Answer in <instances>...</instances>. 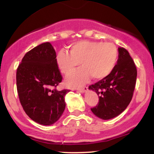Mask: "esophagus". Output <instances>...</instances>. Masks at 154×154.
Listing matches in <instances>:
<instances>
[{
	"label": "esophagus",
	"mask_w": 154,
	"mask_h": 154,
	"mask_svg": "<svg viewBox=\"0 0 154 154\" xmlns=\"http://www.w3.org/2000/svg\"><path fill=\"white\" fill-rule=\"evenodd\" d=\"M77 91L79 92H80V93H84L85 91H86L88 90V87H86V86H85V87H82V88H77Z\"/></svg>",
	"instance_id": "obj_1"
}]
</instances>
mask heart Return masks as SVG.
<instances>
[{
    "label": "heart",
    "mask_w": 154,
    "mask_h": 154,
    "mask_svg": "<svg viewBox=\"0 0 154 154\" xmlns=\"http://www.w3.org/2000/svg\"><path fill=\"white\" fill-rule=\"evenodd\" d=\"M117 59L118 51L114 43L82 40L70 45L69 54L60 51L56 63L66 75L73 72L81 63L82 68L66 80L67 85L76 88L88 82L91 76L95 80L106 78L113 71Z\"/></svg>",
    "instance_id": "obj_1"
}]
</instances>
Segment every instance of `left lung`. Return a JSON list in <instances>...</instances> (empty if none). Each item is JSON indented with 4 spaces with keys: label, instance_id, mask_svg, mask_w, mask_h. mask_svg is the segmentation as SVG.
<instances>
[{
    "label": "left lung",
    "instance_id": "left-lung-1",
    "mask_svg": "<svg viewBox=\"0 0 154 154\" xmlns=\"http://www.w3.org/2000/svg\"><path fill=\"white\" fill-rule=\"evenodd\" d=\"M117 63L108 77L89 86L99 95V102L91 108L95 116L110 119L119 115L131 101L135 90L137 69L128 51L118 48Z\"/></svg>",
    "mask_w": 154,
    "mask_h": 154
}]
</instances>
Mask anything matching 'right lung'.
<instances>
[{
	"label": "right lung",
	"instance_id": "obj_1",
	"mask_svg": "<svg viewBox=\"0 0 154 154\" xmlns=\"http://www.w3.org/2000/svg\"><path fill=\"white\" fill-rule=\"evenodd\" d=\"M62 76L56 51L48 42L24 55L17 70V88L21 105L35 122L51 125L62 115L64 97L69 90L58 91Z\"/></svg>",
	"mask_w": 154,
	"mask_h": 154
}]
</instances>
